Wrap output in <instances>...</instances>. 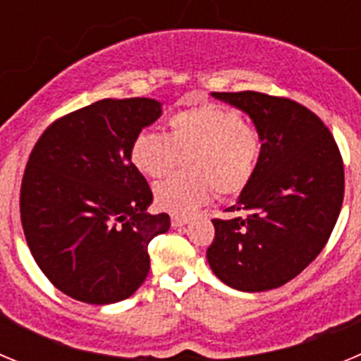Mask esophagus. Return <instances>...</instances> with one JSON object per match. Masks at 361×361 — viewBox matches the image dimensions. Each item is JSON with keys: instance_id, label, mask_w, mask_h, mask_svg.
Masks as SVG:
<instances>
[{"instance_id": "esophagus-1", "label": "esophagus", "mask_w": 361, "mask_h": 361, "mask_svg": "<svg viewBox=\"0 0 361 361\" xmlns=\"http://www.w3.org/2000/svg\"><path fill=\"white\" fill-rule=\"evenodd\" d=\"M188 222H190L188 216H171V226H173V228H183Z\"/></svg>"}]
</instances>
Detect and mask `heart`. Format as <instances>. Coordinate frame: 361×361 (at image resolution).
I'll return each mask as SVG.
<instances>
[{
    "label": "heart",
    "instance_id": "1",
    "mask_svg": "<svg viewBox=\"0 0 361 361\" xmlns=\"http://www.w3.org/2000/svg\"><path fill=\"white\" fill-rule=\"evenodd\" d=\"M166 135L137 133L130 159L142 175L161 178L186 157L188 173L175 175L155 188V204L166 213L186 216L208 202L213 191L233 197L255 177L262 137L250 119L219 104L184 108L166 121Z\"/></svg>",
    "mask_w": 361,
    "mask_h": 361
}]
</instances>
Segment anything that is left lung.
I'll return each mask as SVG.
<instances>
[{"mask_svg": "<svg viewBox=\"0 0 361 361\" xmlns=\"http://www.w3.org/2000/svg\"><path fill=\"white\" fill-rule=\"evenodd\" d=\"M251 117L262 137L255 177L213 219L212 271L238 291H269L300 275L329 240L343 202V162L329 128L291 99L213 92Z\"/></svg>", "mask_w": 361, "mask_h": 361, "instance_id": "obj_1", "label": "left lung"}]
</instances>
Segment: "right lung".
<instances>
[{"mask_svg":"<svg viewBox=\"0 0 361 361\" xmlns=\"http://www.w3.org/2000/svg\"><path fill=\"white\" fill-rule=\"evenodd\" d=\"M161 114L155 99H103L50 124L32 149L19 197L25 238L70 298L116 304L148 276V244L170 216L146 213L153 195L130 146Z\"/></svg>","mask_w":361,"mask_h":361,"instance_id":"1","label":"right lung"}]
</instances>
